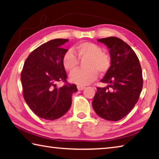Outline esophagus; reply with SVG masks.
Returning <instances> with one entry per match:
<instances>
[{"label":"esophagus","instance_id":"esophagus-1","mask_svg":"<svg viewBox=\"0 0 159 159\" xmlns=\"http://www.w3.org/2000/svg\"><path fill=\"white\" fill-rule=\"evenodd\" d=\"M77 88L79 90H83V89H84L85 88V87H84V86H81V85H77Z\"/></svg>","mask_w":159,"mask_h":159}]
</instances>
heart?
Here are the masks:
<instances>
[{"mask_svg":"<svg viewBox=\"0 0 159 159\" xmlns=\"http://www.w3.org/2000/svg\"><path fill=\"white\" fill-rule=\"evenodd\" d=\"M74 51L80 59L87 58L85 65L88 67L79 69L70 74V80L75 84L87 85L97 79L98 71L100 74H105L109 70L111 57L97 44L83 42L78 45ZM78 59L73 51L68 50L62 57V64L65 70L73 71L78 65Z\"/></svg>","mask_w":159,"mask_h":159,"instance_id":"obj_1","label":"heart"}]
</instances>
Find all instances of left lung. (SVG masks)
<instances>
[{
	"label": "left lung",
	"mask_w": 159,
	"mask_h": 159,
	"mask_svg": "<svg viewBox=\"0 0 159 159\" xmlns=\"http://www.w3.org/2000/svg\"><path fill=\"white\" fill-rule=\"evenodd\" d=\"M107 46L111 56V67L102 79L108 83L97 88L92 107L99 117L118 121L127 115L139 99L143 79L139 60L134 51L117 37L97 39Z\"/></svg>",
	"instance_id": "obj_1"
}]
</instances>
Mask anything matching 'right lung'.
I'll return each instance as SVG.
<instances>
[{
	"instance_id": "add662e5",
	"label": "right lung",
	"mask_w": 159,
	"mask_h": 159,
	"mask_svg": "<svg viewBox=\"0 0 159 159\" xmlns=\"http://www.w3.org/2000/svg\"><path fill=\"white\" fill-rule=\"evenodd\" d=\"M69 41L55 39L39 46L25 60L21 74L23 95L27 104L37 116L47 120L61 117L71 105L76 85L67 83L62 57L68 50L61 46ZM62 81L61 88L56 83Z\"/></svg>"
}]
</instances>
